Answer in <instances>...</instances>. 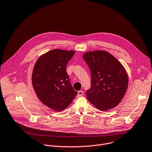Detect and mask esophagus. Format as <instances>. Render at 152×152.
<instances>
[{
  "instance_id": "obj_1",
  "label": "esophagus",
  "mask_w": 152,
  "mask_h": 152,
  "mask_svg": "<svg viewBox=\"0 0 152 152\" xmlns=\"http://www.w3.org/2000/svg\"><path fill=\"white\" fill-rule=\"evenodd\" d=\"M83 92L82 91H79L77 92V96L79 97V96H80L83 95Z\"/></svg>"
}]
</instances>
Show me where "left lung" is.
<instances>
[{
    "mask_svg": "<svg viewBox=\"0 0 152 152\" xmlns=\"http://www.w3.org/2000/svg\"><path fill=\"white\" fill-rule=\"evenodd\" d=\"M83 58L91 74V86L86 91L89 102L101 111L116 107L128 85L127 73L122 64L104 50L87 52Z\"/></svg>",
    "mask_w": 152,
    "mask_h": 152,
    "instance_id": "obj_1",
    "label": "left lung"
}]
</instances>
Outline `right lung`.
<instances>
[{"label":"right lung","mask_w":152,"mask_h":152,"mask_svg":"<svg viewBox=\"0 0 152 152\" xmlns=\"http://www.w3.org/2000/svg\"><path fill=\"white\" fill-rule=\"evenodd\" d=\"M75 54L73 50L55 49L42 55L33 67L31 81L38 98L56 111L66 109L77 94L66 72Z\"/></svg>","instance_id":"right-lung-1"}]
</instances>
